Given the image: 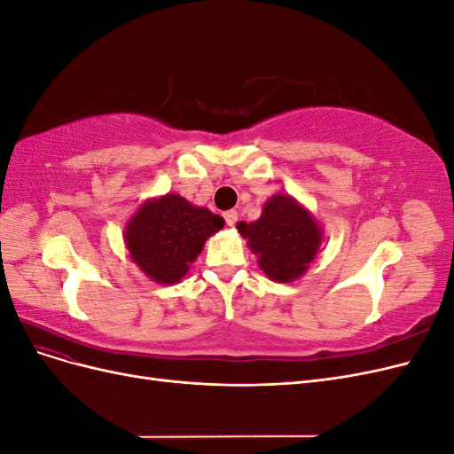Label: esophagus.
Instances as JSON below:
<instances>
[{"label": "esophagus", "instance_id": "esophagus-1", "mask_svg": "<svg viewBox=\"0 0 454 454\" xmlns=\"http://www.w3.org/2000/svg\"><path fill=\"white\" fill-rule=\"evenodd\" d=\"M223 217H225V223H227L229 227H232V225L237 223L239 214H237V210H229V212H225V214H223Z\"/></svg>", "mask_w": 454, "mask_h": 454}]
</instances>
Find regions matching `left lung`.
I'll return each instance as SVG.
<instances>
[{"label": "left lung", "instance_id": "left-lung-1", "mask_svg": "<svg viewBox=\"0 0 454 454\" xmlns=\"http://www.w3.org/2000/svg\"><path fill=\"white\" fill-rule=\"evenodd\" d=\"M237 229L257 255V265L274 282L290 284L303 277L318 255L324 229L307 206L292 195H272L255 222Z\"/></svg>", "mask_w": 454, "mask_h": 454}]
</instances>
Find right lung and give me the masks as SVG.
<instances>
[{"mask_svg": "<svg viewBox=\"0 0 454 454\" xmlns=\"http://www.w3.org/2000/svg\"><path fill=\"white\" fill-rule=\"evenodd\" d=\"M225 219L204 206L167 193L144 200L125 225V246L138 269L157 284L180 282Z\"/></svg>", "mask_w": 454, "mask_h": 454, "instance_id": "1", "label": "right lung"}]
</instances>
